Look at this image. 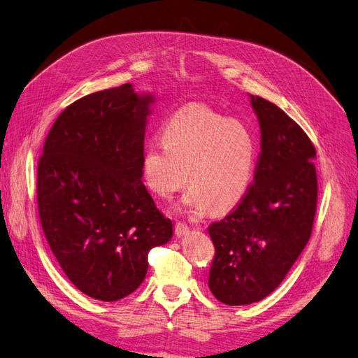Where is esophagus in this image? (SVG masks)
<instances>
[{
    "instance_id": "34e87169",
    "label": "esophagus",
    "mask_w": 358,
    "mask_h": 358,
    "mask_svg": "<svg viewBox=\"0 0 358 358\" xmlns=\"http://www.w3.org/2000/svg\"><path fill=\"white\" fill-rule=\"evenodd\" d=\"M189 231V227L185 224V222H176V225H175V233H176V236H183V234H187Z\"/></svg>"
}]
</instances>
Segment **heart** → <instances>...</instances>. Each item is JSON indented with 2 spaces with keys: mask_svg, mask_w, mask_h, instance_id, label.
I'll return each instance as SVG.
<instances>
[{
  "mask_svg": "<svg viewBox=\"0 0 358 358\" xmlns=\"http://www.w3.org/2000/svg\"><path fill=\"white\" fill-rule=\"evenodd\" d=\"M161 134L162 143H149L142 158L150 191L170 199L188 179L182 208L194 215L222 212L242 200L258 158L257 137L245 122L192 103L173 113Z\"/></svg>",
  "mask_w": 358,
  "mask_h": 358,
  "instance_id": "obj_1",
  "label": "heart"
}]
</instances>
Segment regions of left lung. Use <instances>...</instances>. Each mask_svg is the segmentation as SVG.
Segmentation results:
<instances>
[{"instance_id": "8db88e82", "label": "left lung", "mask_w": 358, "mask_h": 358, "mask_svg": "<svg viewBox=\"0 0 358 358\" xmlns=\"http://www.w3.org/2000/svg\"><path fill=\"white\" fill-rule=\"evenodd\" d=\"M262 128L254 182L237 208L209 225L215 257L209 288L230 306L263 300L309 242L317 212V150L273 103L251 95Z\"/></svg>"}]
</instances>
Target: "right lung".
Segmentation results:
<instances>
[{
	"mask_svg": "<svg viewBox=\"0 0 358 358\" xmlns=\"http://www.w3.org/2000/svg\"><path fill=\"white\" fill-rule=\"evenodd\" d=\"M152 95L129 83L83 96L52 125L37 167L43 231L73 285L103 301L124 299L148 272V254L173 225L142 182Z\"/></svg>",
	"mask_w": 358,
	"mask_h": 358,
	"instance_id": "1",
	"label": "right lung"
}]
</instances>
